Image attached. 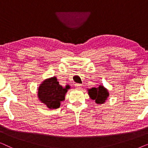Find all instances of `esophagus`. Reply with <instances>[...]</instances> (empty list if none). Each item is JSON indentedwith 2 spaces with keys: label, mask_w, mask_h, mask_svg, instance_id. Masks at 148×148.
I'll return each instance as SVG.
<instances>
[{
  "label": "esophagus",
  "mask_w": 148,
  "mask_h": 148,
  "mask_svg": "<svg viewBox=\"0 0 148 148\" xmlns=\"http://www.w3.org/2000/svg\"><path fill=\"white\" fill-rule=\"evenodd\" d=\"M75 86L76 88H81L82 87V84H76L75 85Z\"/></svg>",
  "instance_id": "1"
}]
</instances>
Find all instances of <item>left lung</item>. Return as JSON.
Segmentation results:
<instances>
[{
  "instance_id": "1",
  "label": "left lung",
  "mask_w": 148,
  "mask_h": 148,
  "mask_svg": "<svg viewBox=\"0 0 148 148\" xmlns=\"http://www.w3.org/2000/svg\"><path fill=\"white\" fill-rule=\"evenodd\" d=\"M91 99L95 100L96 104H103L109 96V93L104 86H99L98 88H92L88 90Z\"/></svg>"
}]
</instances>
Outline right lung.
<instances>
[{
  "instance_id": "add662e5",
  "label": "right lung",
  "mask_w": 148,
  "mask_h": 148,
  "mask_svg": "<svg viewBox=\"0 0 148 148\" xmlns=\"http://www.w3.org/2000/svg\"><path fill=\"white\" fill-rule=\"evenodd\" d=\"M69 86L62 87L57 82L55 77L46 79L38 88V96L39 100L50 109L59 108L60 102L64 100L65 94Z\"/></svg>"
}]
</instances>
